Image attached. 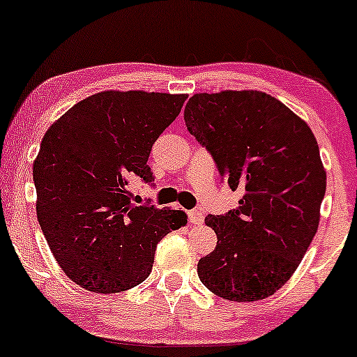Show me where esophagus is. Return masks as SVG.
<instances>
[{
    "mask_svg": "<svg viewBox=\"0 0 357 357\" xmlns=\"http://www.w3.org/2000/svg\"><path fill=\"white\" fill-rule=\"evenodd\" d=\"M190 223L195 225V227H199V225H203L204 221V213L202 210H192L190 211Z\"/></svg>",
    "mask_w": 357,
    "mask_h": 357,
    "instance_id": "34e87169",
    "label": "esophagus"
}]
</instances>
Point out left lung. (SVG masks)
<instances>
[{
	"mask_svg": "<svg viewBox=\"0 0 357 357\" xmlns=\"http://www.w3.org/2000/svg\"><path fill=\"white\" fill-rule=\"evenodd\" d=\"M190 134L210 151L238 208L208 215L216 248L198 261L215 296L253 302L294 275L315 236L326 195V169L312 130L260 90L195 93L184 109Z\"/></svg>",
	"mask_w": 357,
	"mask_h": 357,
	"instance_id": "left-lung-1",
	"label": "left lung"
}]
</instances>
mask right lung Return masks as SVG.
Segmentation results:
<instances>
[{"label":"right lung","instance_id":"add662e5","mask_svg":"<svg viewBox=\"0 0 357 357\" xmlns=\"http://www.w3.org/2000/svg\"><path fill=\"white\" fill-rule=\"evenodd\" d=\"M186 93L105 90L48 127L33 161L36 216L70 280L117 294L149 277L155 245L188 223L181 210L130 203L134 176L153 181L151 147L181 112Z\"/></svg>","mask_w":357,"mask_h":357}]
</instances>
